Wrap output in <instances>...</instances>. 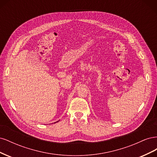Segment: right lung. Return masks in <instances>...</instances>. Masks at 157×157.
Listing matches in <instances>:
<instances>
[{
    "label": "right lung",
    "instance_id": "1",
    "mask_svg": "<svg viewBox=\"0 0 157 157\" xmlns=\"http://www.w3.org/2000/svg\"><path fill=\"white\" fill-rule=\"evenodd\" d=\"M58 121H57V122H58Z\"/></svg>",
    "mask_w": 157,
    "mask_h": 157
}]
</instances>
